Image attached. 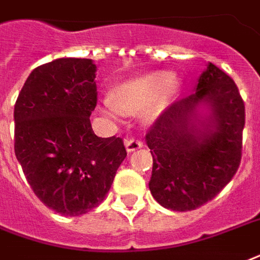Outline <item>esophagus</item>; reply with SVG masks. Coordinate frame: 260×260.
Segmentation results:
<instances>
[{
	"mask_svg": "<svg viewBox=\"0 0 260 260\" xmlns=\"http://www.w3.org/2000/svg\"><path fill=\"white\" fill-rule=\"evenodd\" d=\"M144 143L140 140V139H136V138H126L125 139V147H126V151L128 152H132V151L138 150L140 147H143Z\"/></svg>",
	"mask_w": 260,
	"mask_h": 260,
	"instance_id": "esophagus-1",
	"label": "esophagus"
}]
</instances>
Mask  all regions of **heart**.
Listing matches in <instances>:
<instances>
[{"instance_id": "obj_1", "label": "heart", "mask_w": 260, "mask_h": 260, "mask_svg": "<svg viewBox=\"0 0 260 260\" xmlns=\"http://www.w3.org/2000/svg\"><path fill=\"white\" fill-rule=\"evenodd\" d=\"M177 87V79L167 71L140 75L114 89L113 100H105L106 113L117 118L121 113L135 114L144 109V117L151 120L169 105Z\"/></svg>"}]
</instances>
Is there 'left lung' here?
<instances>
[{"instance_id": "1", "label": "left lung", "mask_w": 260, "mask_h": 260, "mask_svg": "<svg viewBox=\"0 0 260 260\" xmlns=\"http://www.w3.org/2000/svg\"><path fill=\"white\" fill-rule=\"evenodd\" d=\"M201 103L212 112L208 123L197 118ZM244 122L246 108L236 83L209 63L196 91L173 102L147 132L154 160L148 185L152 197L175 212L213 200L240 166Z\"/></svg>"}]
</instances>
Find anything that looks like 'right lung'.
<instances>
[{
    "label": "right lung",
    "mask_w": 260,
    "mask_h": 260,
    "mask_svg": "<svg viewBox=\"0 0 260 260\" xmlns=\"http://www.w3.org/2000/svg\"><path fill=\"white\" fill-rule=\"evenodd\" d=\"M91 59L62 58L36 67L14 105V154L38 198L63 216L98 206L125 159L121 138H98Z\"/></svg>",
    "instance_id": "right-lung-1"
}]
</instances>
